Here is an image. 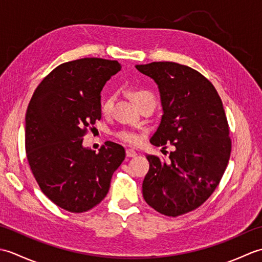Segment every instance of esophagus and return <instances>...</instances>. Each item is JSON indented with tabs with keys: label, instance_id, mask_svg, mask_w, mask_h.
Wrapping results in <instances>:
<instances>
[{
	"label": "esophagus",
	"instance_id": "1",
	"mask_svg": "<svg viewBox=\"0 0 262 262\" xmlns=\"http://www.w3.org/2000/svg\"><path fill=\"white\" fill-rule=\"evenodd\" d=\"M126 155L128 158H135L136 155H137V153L134 151V149H132V148H128L127 151H126Z\"/></svg>",
	"mask_w": 262,
	"mask_h": 262
}]
</instances>
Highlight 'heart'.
Segmentation results:
<instances>
[{
	"instance_id": "obj_1",
	"label": "heart",
	"mask_w": 262,
	"mask_h": 262,
	"mask_svg": "<svg viewBox=\"0 0 262 262\" xmlns=\"http://www.w3.org/2000/svg\"><path fill=\"white\" fill-rule=\"evenodd\" d=\"M128 96L130 97V99L133 100V102L136 104V107L138 108L141 104L145 103V102H152L155 103V99L153 93L147 90V89H144L141 86H132L127 90ZM114 102H115V98L114 96H108L105 97L102 101H101V113L103 115H109L113 110L114 107ZM117 137L121 140L122 142L130 144V145H137L138 143L141 141V137L138 136V134L130 130H120L117 133Z\"/></svg>"
}]
</instances>
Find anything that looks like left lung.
<instances>
[{
  "label": "left lung",
  "instance_id": "8db88e82",
  "mask_svg": "<svg viewBox=\"0 0 262 262\" xmlns=\"http://www.w3.org/2000/svg\"><path fill=\"white\" fill-rule=\"evenodd\" d=\"M159 86L163 115L151 138L170 143V162L147 155L143 197L159 213L179 216L198 208L214 192L231 154L230 129L214 85L189 66L173 62L136 65Z\"/></svg>",
  "mask_w": 262,
  "mask_h": 262
}]
</instances>
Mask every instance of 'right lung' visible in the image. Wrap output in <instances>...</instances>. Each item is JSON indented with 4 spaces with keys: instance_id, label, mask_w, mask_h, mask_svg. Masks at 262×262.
I'll list each match as a JSON object with an SVG mask.
<instances>
[{
    "instance_id": "add662e5",
    "label": "right lung",
    "mask_w": 262,
    "mask_h": 262,
    "mask_svg": "<svg viewBox=\"0 0 262 262\" xmlns=\"http://www.w3.org/2000/svg\"><path fill=\"white\" fill-rule=\"evenodd\" d=\"M121 65L81 58L60 64L40 84L26 114V153L41 191L71 213L93 208L107 196L125 148L105 142L96 153L82 145L88 128L101 119V91Z\"/></svg>"
}]
</instances>
